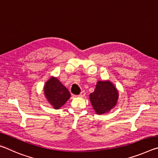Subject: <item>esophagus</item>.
Returning <instances> with one entry per match:
<instances>
[{"mask_svg":"<svg viewBox=\"0 0 158 158\" xmlns=\"http://www.w3.org/2000/svg\"><path fill=\"white\" fill-rule=\"evenodd\" d=\"M85 95V93L84 90H83V91H81V93H80V94L78 95V97H80V98H82V97H84V96Z\"/></svg>","mask_w":158,"mask_h":158,"instance_id":"34e87169","label":"esophagus"}]
</instances>
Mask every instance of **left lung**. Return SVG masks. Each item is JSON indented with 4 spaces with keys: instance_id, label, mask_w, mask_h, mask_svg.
Listing matches in <instances>:
<instances>
[{
    "instance_id": "8db88e82",
    "label": "left lung",
    "mask_w": 158,
    "mask_h": 158,
    "mask_svg": "<svg viewBox=\"0 0 158 158\" xmlns=\"http://www.w3.org/2000/svg\"><path fill=\"white\" fill-rule=\"evenodd\" d=\"M118 92L109 81H98L94 92L90 94V100L98 114L107 113L116 106Z\"/></svg>"
}]
</instances>
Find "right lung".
<instances>
[{"mask_svg":"<svg viewBox=\"0 0 158 158\" xmlns=\"http://www.w3.org/2000/svg\"><path fill=\"white\" fill-rule=\"evenodd\" d=\"M44 92L47 101L55 109H58L70 98L69 90L56 77H52L45 83Z\"/></svg>","mask_w":158,"mask_h":158,"instance_id":"1","label":"right lung"}]
</instances>
